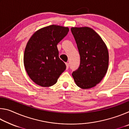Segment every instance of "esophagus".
<instances>
[{"label": "esophagus", "instance_id": "34e87169", "mask_svg": "<svg viewBox=\"0 0 129 129\" xmlns=\"http://www.w3.org/2000/svg\"><path fill=\"white\" fill-rule=\"evenodd\" d=\"M65 64H66L67 68V69H68V68H69V63H68V62H66V63H65Z\"/></svg>", "mask_w": 129, "mask_h": 129}]
</instances>
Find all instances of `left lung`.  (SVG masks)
Wrapping results in <instances>:
<instances>
[{
    "label": "left lung",
    "mask_w": 129,
    "mask_h": 129,
    "mask_svg": "<svg viewBox=\"0 0 129 129\" xmlns=\"http://www.w3.org/2000/svg\"><path fill=\"white\" fill-rule=\"evenodd\" d=\"M71 32L80 56L78 68L72 76L77 85L82 89L95 86L106 75L109 53L101 37L89 27H72Z\"/></svg>",
    "instance_id": "1"
}]
</instances>
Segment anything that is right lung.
<instances>
[{"label":"right lung","instance_id":"obj_1","mask_svg":"<svg viewBox=\"0 0 129 129\" xmlns=\"http://www.w3.org/2000/svg\"><path fill=\"white\" fill-rule=\"evenodd\" d=\"M69 32V28L51 25L36 31L26 45L24 64L27 73L39 85H53L66 69L58 57L57 44Z\"/></svg>","mask_w":129,"mask_h":129}]
</instances>
